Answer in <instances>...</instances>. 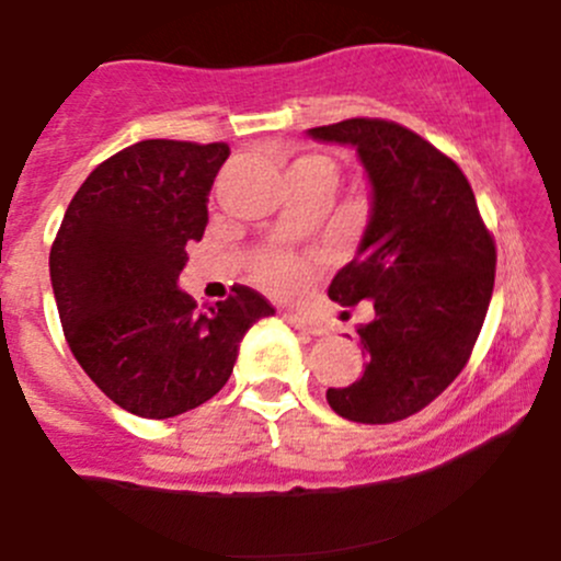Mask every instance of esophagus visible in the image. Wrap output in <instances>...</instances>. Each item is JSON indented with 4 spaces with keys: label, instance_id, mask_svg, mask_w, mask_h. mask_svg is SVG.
Wrapping results in <instances>:
<instances>
[{
    "label": "esophagus",
    "instance_id": "1",
    "mask_svg": "<svg viewBox=\"0 0 561 561\" xmlns=\"http://www.w3.org/2000/svg\"><path fill=\"white\" fill-rule=\"evenodd\" d=\"M285 321L289 327H295V330L302 332V334H313V337H319V334L327 332L324 324H319V321L308 319V317H300V313H285Z\"/></svg>",
    "mask_w": 561,
    "mask_h": 561
}]
</instances>
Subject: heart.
Segmentation results:
<instances>
[{"label": "heart", "mask_w": 561, "mask_h": 561, "mask_svg": "<svg viewBox=\"0 0 561 561\" xmlns=\"http://www.w3.org/2000/svg\"><path fill=\"white\" fill-rule=\"evenodd\" d=\"M334 163L332 158L319 156V152H306L289 163V179H327L334 184ZM253 276L263 287L274 293H289L306 279L308 261L300 255L285 253V250H263L253 259Z\"/></svg>", "instance_id": "b5f03b06"}]
</instances>
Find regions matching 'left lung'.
<instances>
[{"label": "left lung", "instance_id": "1", "mask_svg": "<svg viewBox=\"0 0 561 561\" xmlns=\"http://www.w3.org/2000/svg\"><path fill=\"white\" fill-rule=\"evenodd\" d=\"M313 139L356 147L371 182V218L330 298L375 302L358 324L362 379L330 388L334 414L390 424L430 405L461 375L491 306L495 242L465 171L396 121L347 118Z\"/></svg>", "mask_w": 561, "mask_h": 561}]
</instances>
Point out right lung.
<instances>
[{
    "instance_id": "obj_1",
    "label": "right lung",
    "mask_w": 561,
    "mask_h": 561,
    "mask_svg": "<svg viewBox=\"0 0 561 561\" xmlns=\"http://www.w3.org/2000/svg\"><path fill=\"white\" fill-rule=\"evenodd\" d=\"M227 158V141L145 139L115 152L79 186L49 250L70 353L113 403L145 420L210 401L244 332L274 313L244 285L208 311L176 287Z\"/></svg>"
}]
</instances>
